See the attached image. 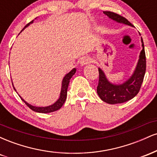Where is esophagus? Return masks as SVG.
Listing matches in <instances>:
<instances>
[{"label":"esophagus","mask_w":157,"mask_h":157,"mask_svg":"<svg viewBox=\"0 0 157 157\" xmlns=\"http://www.w3.org/2000/svg\"><path fill=\"white\" fill-rule=\"evenodd\" d=\"M90 62V59L87 57H83L80 59V64L81 66H83L85 65H87L88 63H89Z\"/></svg>","instance_id":"34e87169"}]
</instances>
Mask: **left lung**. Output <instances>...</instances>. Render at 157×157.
Returning <instances> with one entry per match:
<instances>
[{
	"label": "left lung",
	"instance_id": "1",
	"mask_svg": "<svg viewBox=\"0 0 157 157\" xmlns=\"http://www.w3.org/2000/svg\"><path fill=\"white\" fill-rule=\"evenodd\" d=\"M103 13L109 18L116 22L133 26V25L127 19L118 14L112 12H108V11L103 12ZM141 42L142 49L140 52L137 64L134 73L132 74L130 78L128 79L123 83L118 85L111 83L107 79L104 71L100 68H98L99 83L97 91V94L102 101L109 104L122 103L133 99L139 93L146 70L145 47L142 37Z\"/></svg>",
	"mask_w": 157,
	"mask_h": 157
}]
</instances>
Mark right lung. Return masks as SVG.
Here are the masks:
<instances>
[{
  "instance_id": "add662e5",
  "label": "right lung",
  "mask_w": 157,
  "mask_h": 157,
  "mask_svg": "<svg viewBox=\"0 0 157 157\" xmlns=\"http://www.w3.org/2000/svg\"><path fill=\"white\" fill-rule=\"evenodd\" d=\"M33 21H34V20H33V21H32L30 23H29L28 24H26V26H24V28H23V29L21 30V32H22L23 30H24L26 28V27H28L29 26L30 24H32V23H33ZM75 72H76V68H73V69L71 70L70 72H68V74H66V75H65V77H63V81H62V86H61V91H60V97H59L58 100H57V101L55 102V103L52 104V105H51L45 106V107H37V106H34V105H31V104L28 103V102L25 101V100H23V99L21 96H20V95H19V97H21V100H22L25 103H26V105L28 106V107L30 109H32V111H35V112L47 113H51V112H53V111H57V110H59L61 107H62L63 105L64 104L65 101H66V97H67L68 86V84H69L70 79L72 77V76L74 75H75ZM12 85H13V84H12ZM13 88H14V89L15 90V87H14V86H13ZM15 91H16V90H15Z\"/></svg>"
}]
</instances>
